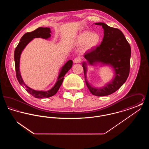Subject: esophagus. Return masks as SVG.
<instances>
[{
    "label": "esophagus",
    "mask_w": 149,
    "mask_h": 149,
    "mask_svg": "<svg viewBox=\"0 0 149 149\" xmlns=\"http://www.w3.org/2000/svg\"><path fill=\"white\" fill-rule=\"evenodd\" d=\"M80 61H81V58H80V57H77L75 58L74 60H73L74 63H75V64H77V63H80Z\"/></svg>",
    "instance_id": "obj_1"
}]
</instances>
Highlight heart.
<instances>
[{"label": "heart", "instance_id": "heart-1", "mask_svg": "<svg viewBox=\"0 0 149 149\" xmlns=\"http://www.w3.org/2000/svg\"><path fill=\"white\" fill-rule=\"evenodd\" d=\"M77 41L80 45L84 44L86 49H92L99 44L100 41V36L97 33L86 31L78 36Z\"/></svg>", "mask_w": 149, "mask_h": 149}]
</instances>
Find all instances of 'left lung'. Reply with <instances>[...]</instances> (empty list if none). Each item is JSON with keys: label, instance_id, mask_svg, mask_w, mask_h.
<instances>
[{"label": "left lung", "instance_id": "1", "mask_svg": "<svg viewBox=\"0 0 149 149\" xmlns=\"http://www.w3.org/2000/svg\"><path fill=\"white\" fill-rule=\"evenodd\" d=\"M95 24L102 26L104 37L101 44L95 49L86 52L84 56L87 63L96 65H109L115 71L114 78L111 82L103 87L95 88L86 80L87 64L84 61V69L86 85L89 91L95 96H106L117 91L126 81L130 73L131 47L123 33L119 29L109 27L106 23L99 22Z\"/></svg>", "mask_w": 149, "mask_h": 149}]
</instances>
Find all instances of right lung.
Returning <instances> with one entry per match:
<instances>
[{
	"label": "right lung",
	"instance_id": "add662e5",
	"mask_svg": "<svg viewBox=\"0 0 149 149\" xmlns=\"http://www.w3.org/2000/svg\"><path fill=\"white\" fill-rule=\"evenodd\" d=\"M51 30L50 28L47 27H39L35 31L25 33L22 37L20 42L16 47L14 51V58L15 61V68L16 71V77L19 83L25 88L26 91L32 95L36 98H49L54 95L58 90L59 89L60 86L64 80V76L68 72L72 67V61L70 60L68 61L66 64L62 67L60 71L59 75L57 77V81L54 86L47 91H38L31 89L26 85L22 78L21 72L19 70V63H20V57L22 51L26 47V46L31 42L33 38H42L44 39H48L51 37Z\"/></svg>",
	"mask_w": 149,
	"mask_h": 149
}]
</instances>
